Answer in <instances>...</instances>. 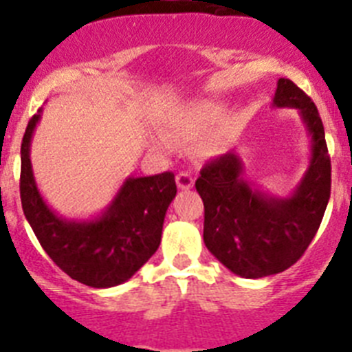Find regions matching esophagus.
I'll list each match as a JSON object with an SVG mask.
<instances>
[{"instance_id": "1", "label": "esophagus", "mask_w": 352, "mask_h": 352, "mask_svg": "<svg viewBox=\"0 0 352 352\" xmlns=\"http://www.w3.org/2000/svg\"><path fill=\"white\" fill-rule=\"evenodd\" d=\"M176 183L182 190H190L192 186H194V178H192L190 173H179L176 176Z\"/></svg>"}]
</instances>
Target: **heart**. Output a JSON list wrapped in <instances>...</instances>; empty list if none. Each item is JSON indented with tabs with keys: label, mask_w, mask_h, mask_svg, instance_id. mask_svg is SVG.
<instances>
[{
	"label": "heart",
	"mask_w": 352,
	"mask_h": 352,
	"mask_svg": "<svg viewBox=\"0 0 352 352\" xmlns=\"http://www.w3.org/2000/svg\"><path fill=\"white\" fill-rule=\"evenodd\" d=\"M223 111H226V107L222 104H217V102H199V104L188 105L174 118V121L169 125V133L173 138L183 139V141L197 139L201 133L206 132L210 126H213L223 116ZM232 130H234V120L229 116L223 118L219 126L199 144V155L201 157L219 155ZM153 144L155 148L164 149V151L170 148V142L166 138H157Z\"/></svg>",
	"instance_id": "b5f03b06"
}]
</instances>
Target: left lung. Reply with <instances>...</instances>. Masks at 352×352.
Wrapping results in <instances>:
<instances>
[{"mask_svg":"<svg viewBox=\"0 0 352 352\" xmlns=\"http://www.w3.org/2000/svg\"><path fill=\"white\" fill-rule=\"evenodd\" d=\"M273 107L298 109L310 135L309 167L291 195L278 197L247 182L234 151L208 162L195 182L204 203V245L243 278L275 275L296 263L321 226L331 190V162L316 104L292 80L278 79Z\"/></svg>","mask_w":352,"mask_h":352,"instance_id":"8db88e82","label":"left lung"}]
</instances>
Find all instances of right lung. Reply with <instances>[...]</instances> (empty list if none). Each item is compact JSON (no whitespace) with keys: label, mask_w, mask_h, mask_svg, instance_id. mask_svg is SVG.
<instances>
[{"label":"right lung","mask_w":352,"mask_h":352,"mask_svg":"<svg viewBox=\"0 0 352 352\" xmlns=\"http://www.w3.org/2000/svg\"><path fill=\"white\" fill-rule=\"evenodd\" d=\"M31 118L21 144V203L47 256L70 278L95 289L132 278L157 252L169 204L176 195L173 173L126 178L105 211L89 220L63 219L43 201L31 169Z\"/></svg>","instance_id":"obj_1"}]
</instances>
